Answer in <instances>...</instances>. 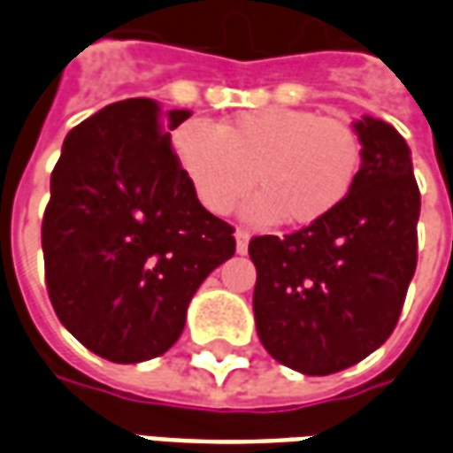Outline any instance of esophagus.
Returning a JSON list of instances; mask_svg holds the SVG:
<instances>
[{
  "label": "esophagus",
  "instance_id": "obj_1",
  "mask_svg": "<svg viewBox=\"0 0 453 453\" xmlns=\"http://www.w3.org/2000/svg\"><path fill=\"white\" fill-rule=\"evenodd\" d=\"M235 240H237V252H240V255H245L247 245H250V230H245V227H237Z\"/></svg>",
  "mask_w": 453,
  "mask_h": 453
}]
</instances>
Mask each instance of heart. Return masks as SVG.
<instances>
[{
    "instance_id": "1",
    "label": "heart",
    "mask_w": 453,
    "mask_h": 453,
    "mask_svg": "<svg viewBox=\"0 0 453 453\" xmlns=\"http://www.w3.org/2000/svg\"><path fill=\"white\" fill-rule=\"evenodd\" d=\"M179 167L201 206L227 216L255 184L245 213L257 223L313 226L357 184L364 145L347 120L301 109H265L220 128L191 119L174 133Z\"/></svg>"
}]
</instances>
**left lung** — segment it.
Instances as JSON below:
<instances>
[{
	"label": "left lung",
	"mask_w": 453,
	"mask_h": 453,
	"mask_svg": "<svg viewBox=\"0 0 453 453\" xmlns=\"http://www.w3.org/2000/svg\"><path fill=\"white\" fill-rule=\"evenodd\" d=\"M364 162L334 213L284 237L257 235V334L308 376L349 369L388 340L418 266L419 188L390 123L357 120Z\"/></svg>",
	"instance_id": "1"
}]
</instances>
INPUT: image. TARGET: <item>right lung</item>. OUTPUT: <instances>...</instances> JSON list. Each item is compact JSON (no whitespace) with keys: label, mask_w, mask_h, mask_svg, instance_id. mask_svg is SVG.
Segmentation results:
<instances>
[{"label":"right lung","mask_w":453,"mask_h":453,"mask_svg":"<svg viewBox=\"0 0 453 453\" xmlns=\"http://www.w3.org/2000/svg\"><path fill=\"white\" fill-rule=\"evenodd\" d=\"M188 111L126 99L74 126L50 174L41 242L55 315L113 364L179 340L201 281L235 255V227L194 196L169 130Z\"/></svg>","instance_id":"right-lung-1"}]
</instances>
